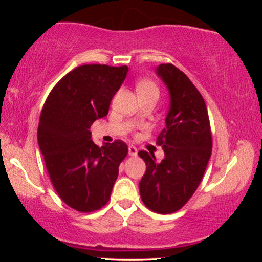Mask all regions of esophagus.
<instances>
[{"instance_id":"34e87169","label":"esophagus","mask_w":262,"mask_h":262,"mask_svg":"<svg viewBox=\"0 0 262 262\" xmlns=\"http://www.w3.org/2000/svg\"><path fill=\"white\" fill-rule=\"evenodd\" d=\"M128 154L130 155V156H137L138 155L137 148H135V146H133V145L129 146V148H128Z\"/></svg>"}]
</instances>
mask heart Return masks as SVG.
Masks as SVG:
<instances>
[{"label":"heart","instance_id":"b5f03b06","mask_svg":"<svg viewBox=\"0 0 262 262\" xmlns=\"http://www.w3.org/2000/svg\"><path fill=\"white\" fill-rule=\"evenodd\" d=\"M137 92L139 93H156L159 95V87L155 82L148 79H141L137 82Z\"/></svg>","mask_w":262,"mask_h":262}]
</instances>
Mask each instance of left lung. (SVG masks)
I'll return each instance as SVG.
<instances>
[{
	"instance_id": "left-lung-1",
	"label": "left lung",
	"mask_w": 262,
	"mask_h": 262,
	"mask_svg": "<svg viewBox=\"0 0 262 262\" xmlns=\"http://www.w3.org/2000/svg\"><path fill=\"white\" fill-rule=\"evenodd\" d=\"M156 74L170 93L165 128L156 143L165 158L141 150L146 171L139 182L140 197L149 209L161 214L182 208L198 185L212 154V134L206 102L191 80L172 64H161Z\"/></svg>"
}]
</instances>
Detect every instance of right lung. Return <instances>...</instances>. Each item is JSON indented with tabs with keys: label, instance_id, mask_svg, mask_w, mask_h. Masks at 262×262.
Listing matches in <instances>:
<instances>
[{
	"label": "right lung",
	"instance_id": "1",
	"mask_svg": "<svg viewBox=\"0 0 262 262\" xmlns=\"http://www.w3.org/2000/svg\"><path fill=\"white\" fill-rule=\"evenodd\" d=\"M128 66L82 65L66 74L45 101L38 144L59 197L73 209L93 212L110 201L119 164L128 154L124 141L98 146L91 124L108 114Z\"/></svg>",
	"mask_w": 262,
	"mask_h": 262
}]
</instances>
